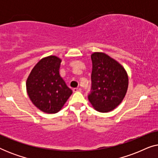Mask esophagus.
Returning a JSON list of instances; mask_svg holds the SVG:
<instances>
[{"mask_svg":"<svg viewBox=\"0 0 158 158\" xmlns=\"http://www.w3.org/2000/svg\"><path fill=\"white\" fill-rule=\"evenodd\" d=\"M81 88H73V92H81Z\"/></svg>","mask_w":158,"mask_h":158,"instance_id":"34e87169","label":"esophagus"}]
</instances>
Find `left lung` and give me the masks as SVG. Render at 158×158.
<instances>
[{
	"label": "left lung",
	"instance_id": "1",
	"mask_svg": "<svg viewBox=\"0 0 158 158\" xmlns=\"http://www.w3.org/2000/svg\"><path fill=\"white\" fill-rule=\"evenodd\" d=\"M91 60V92L88 100L96 111L109 112L124 99L128 88V75L122 64L106 54L94 52Z\"/></svg>",
	"mask_w": 158,
	"mask_h": 158
}]
</instances>
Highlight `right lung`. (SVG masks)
<instances>
[{
    "label": "right lung",
    "mask_w": 158,
    "mask_h": 158,
    "mask_svg": "<svg viewBox=\"0 0 158 158\" xmlns=\"http://www.w3.org/2000/svg\"><path fill=\"white\" fill-rule=\"evenodd\" d=\"M61 62V59L55 55L42 58L34 67L27 80V91L30 100L44 113H57L73 94L60 75Z\"/></svg>",
    "instance_id": "1"
}]
</instances>
